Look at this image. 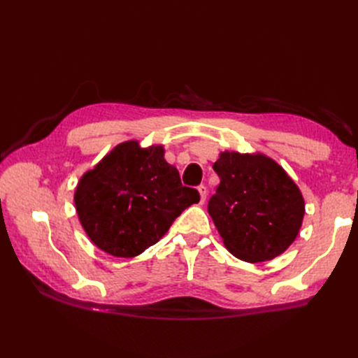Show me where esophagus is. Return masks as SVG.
<instances>
[{"label":"esophagus","mask_w":358,"mask_h":358,"mask_svg":"<svg viewBox=\"0 0 358 358\" xmlns=\"http://www.w3.org/2000/svg\"><path fill=\"white\" fill-rule=\"evenodd\" d=\"M197 189H199V192H200V203L203 204L204 200H206V196H208V188H206L204 185H200Z\"/></svg>","instance_id":"obj_1"}]
</instances>
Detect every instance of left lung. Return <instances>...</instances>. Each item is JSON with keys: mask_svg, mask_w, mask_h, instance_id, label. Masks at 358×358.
Masks as SVG:
<instances>
[{"mask_svg": "<svg viewBox=\"0 0 358 358\" xmlns=\"http://www.w3.org/2000/svg\"><path fill=\"white\" fill-rule=\"evenodd\" d=\"M213 170L220 185L208 210L225 248L246 263L284 254L305 216L297 183L263 152L224 150Z\"/></svg>", "mask_w": 358, "mask_h": 358, "instance_id": "1", "label": "left lung"}]
</instances>
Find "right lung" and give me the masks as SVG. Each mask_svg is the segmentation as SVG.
<instances>
[{
	"label": "right lung",
	"instance_id": "right-lung-1",
	"mask_svg": "<svg viewBox=\"0 0 358 358\" xmlns=\"http://www.w3.org/2000/svg\"><path fill=\"white\" fill-rule=\"evenodd\" d=\"M164 146L116 145L85 171L74 189L79 222L91 242L117 258L145 252L178 216L200 201L197 189L182 187L179 171L164 159Z\"/></svg>",
	"mask_w": 358,
	"mask_h": 358
}]
</instances>
